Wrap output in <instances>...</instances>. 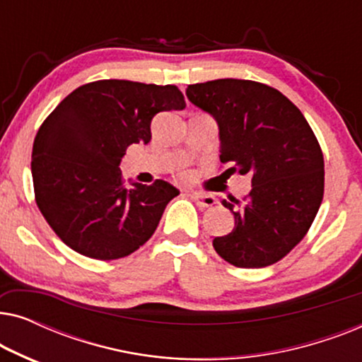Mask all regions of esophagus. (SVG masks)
Listing matches in <instances>:
<instances>
[{"label": "esophagus", "instance_id": "obj_1", "mask_svg": "<svg viewBox=\"0 0 362 362\" xmlns=\"http://www.w3.org/2000/svg\"><path fill=\"white\" fill-rule=\"evenodd\" d=\"M192 201L196 202L201 209H207V207H212L217 204V199L212 194H201V192H192L191 194Z\"/></svg>", "mask_w": 362, "mask_h": 362}]
</instances>
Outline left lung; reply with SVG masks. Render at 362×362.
Masks as SVG:
<instances>
[{
	"label": "left lung",
	"instance_id": "1",
	"mask_svg": "<svg viewBox=\"0 0 362 362\" xmlns=\"http://www.w3.org/2000/svg\"><path fill=\"white\" fill-rule=\"evenodd\" d=\"M186 95L217 122L221 161L252 176L244 201H222L235 226L212 245L240 269L275 264L303 239L323 201L325 161L313 130L284 93L260 82L217 78L187 86Z\"/></svg>",
	"mask_w": 362,
	"mask_h": 362
}]
</instances>
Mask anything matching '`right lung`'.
I'll list each match as a JSON object with an SVG mask.
<instances>
[{
	"mask_svg": "<svg viewBox=\"0 0 362 362\" xmlns=\"http://www.w3.org/2000/svg\"><path fill=\"white\" fill-rule=\"evenodd\" d=\"M176 86L97 81L64 98L39 128L31 173L39 211L64 244L97 260L130 255L156 230L180 191L123 182L127 148L151 140L156 113L182 110Z\"/></svg>",
	"mask_w": 362,
	"mask_h": 362,
	"instance_id": "obj_1",
	"label": "right lung"
}]
</instances>
